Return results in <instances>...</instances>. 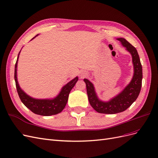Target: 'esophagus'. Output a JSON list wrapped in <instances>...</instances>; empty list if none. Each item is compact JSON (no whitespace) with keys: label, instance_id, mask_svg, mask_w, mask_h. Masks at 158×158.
Segmentation results:
<instances>
[{"label":"esophagus","instance_id":"1","mask_svg":"<svg viewBox=\"0 0 158 158\" xmlns=\"http://www.w3.org/2000/svg\"><path fill=\"white\" fill-rule=\"evenodd\" d=\"M80 78H84L85 77V76H87V73H85V71H83V72H82V73H80Z\"/></svg>","mask_w":158,"mask_h":158}]
</instances>
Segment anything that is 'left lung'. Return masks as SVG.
Here are the masks:
<instances>
[{"mask_svg": "<svg viewBox=\"0 0 158 158\" xmlns=\"http://www.w3.org/2000/svg\"><path fill=\"white\" fill-rule=\"evenodd\" d=\"M122 45L130 52L132 57V63L135 69L133 78L127 86L108 102L100 101L98 98L92 83L87 79H84L86 85L89 102L95 111L99 113L115 114L125 111L134 102L136 101L140 92L142 80V67L136 49L124 38H118Z\"/></svg>", "mask_w": 158, "mask_h": 158, "instance_id": "1", "label": "left lung"}]
</instances>
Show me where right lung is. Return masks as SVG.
I'll list each match as a JSON object with an SVG mask.
<instances>
[{
  "label": "right lung",
  "instance_id": "obj_1",
  "mask_svg": "<svg viewBox=\"0 0 158 158\" xmlns=\"http://www.w3.org/2000/svg\"><path fill=\"white\" fill-rule=\"evenodd\" d=\"M37 36V35H36ZM35 36L33 39L36 37ZM20 51L17 58L15 64V70H14V79H15L16 89L22 102L25 105V106L35 114H40L43 116H50L52 114H56L60 113L65 107L66 103L68 102L69 95L71 89L74 86L78 78L76 77L71 80L67 84L62 88L60 94L57 97L53 99H36L32 98L27 95L19 86L17 80V63Z\"/></svg>",
  "mask_w": 158,
  "mask_h": 158
}]
</instances>
